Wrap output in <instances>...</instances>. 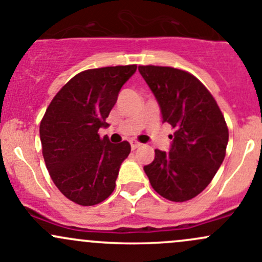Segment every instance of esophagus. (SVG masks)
<instances>
[{
    "label": "esophagus",
    "mask_w": 262,
    "mask_h": 262,
    "mask_svg": "<svg viewBox=\"0 0 262 262\" xmlns=\"http://www.w3.org/2000/svg\"><path fill=\"white\" fill-rule=\"evenodd\" d=\"M130 147H132V149H137L138 147H141V143L137 141H130Z\"/></svg>",
    "instance_id": "34e87169"
}]
</instances>
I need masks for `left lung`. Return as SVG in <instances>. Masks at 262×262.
Here are the masks:
<instances>
[{
    "label": "left lung",
    "mask_w": 262,
    "mask_h": 262,
    "mask_svg": "<svg viewBox=\"0 0 262 262\" xmlns=\"http://www.w3.org/2000/svg\"><path fill=\"white\" fill-rule=\"evenodd\" d=\"M160 105L162 121L175 132L170 150L156 149L143 170L153 189L171 202L203 191L226 156L228 128L214 97L196 77L172 67L139 66Z\"/></svg>",
    "instance_id": "1"
}]
</instances>
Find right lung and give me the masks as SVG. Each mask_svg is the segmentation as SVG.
<instances>
[{
	"mask_svg": "<svg viewBox=\"0 0 262 262\" xmlns=\"http://www.w3.org/2000/svg\"><path fill=\"white\" fill-rule=\"evenodd\" d=\"M136 71V64L83 71L60 89L44 114L39 133L47 168L76 204H99L114 191L130 144H114L97 132L107 125L120 89Z\"/></svg>",
	"mask_w": 262,
	"mask_h": 262,
	"instance_id": "add662e5",
	"label": "right lung"
}]
</instances>
